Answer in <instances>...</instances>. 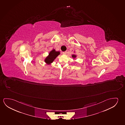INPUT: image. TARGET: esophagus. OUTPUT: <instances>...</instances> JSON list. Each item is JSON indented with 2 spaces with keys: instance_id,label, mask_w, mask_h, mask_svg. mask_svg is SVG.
Listing matches in <instances>:
<instances>
[{
  "instance_id": "obj_1",
  "label": "esophagus",
  "mask_w": 125,
  "mask_h": 125,
  "mask_svg": "<svg viewBox=\"0 0 125 125\" xmlns=\"http://www.w3.org/2000/svg\"><path fill=\"white\" fill-rule=\"evenodd\" d=\"M66 53H67V52H66H66H63V54H66Z\"/></svg>"
}]
</instances>
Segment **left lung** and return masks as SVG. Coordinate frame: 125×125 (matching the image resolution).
I'll use <instances>...</instances> for the list:
<instances>
[{
	"label": "left lung",
	"instance_id": "left-lung-1",
	"mask_svg": "<svg viewBox=\"0 0 125 125\" xmlns=\"http://www.w3.org/2000/svg\"><path fill=\"white\" fill-rule=\"evenodd\" d=\"M71 57L73 58V59H75L76 58H77V55H75V54H72V55H71Z\"/></svg>",
	"mask_w": 125,
	"mask_h": 125
}]
</instances>
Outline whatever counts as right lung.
<instances>
[{
  "label": "right lung",
  "instance_id": "add662e5",
  "mask_svg": "<svg viewBox=\"0 0 125 125\" xmlns=\"http://www.w3.org/2000/svg\"><path fill=\"white\" fill-rule=\"evenodd\" d=\"M60 54L59 51H56L54 49H53L50 52L48 56H47L44 59V62L48 65H50L52 63L56 58Z\"/></svg>",
  "mask_w": 125,
  "mask_h": 125
}]
</instances>
